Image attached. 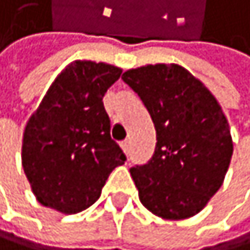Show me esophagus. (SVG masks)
I'll return each instance as SVG.
<instances>
[{
	"mask_svg": "<svg viewBox=\"0 0 250 250\" xmlns=\"http://www.w3.org/2000/svg\"><path fill=\"white\" fill-rule=\"evenodd\" d=\"M121 147H123L124 153H126V155H129V150H130V141H129V140L123 141V143H121Z\"/></svg>",
	"mask_w": 250,
	"mask_h": 250,
	"instance_id": "esophagus-1",
	"label": "esophagus"
}]
</instances>
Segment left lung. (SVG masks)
I'll use <instances>...</instances> for the list:
<instances>
[{
	"instance_id": "1",
	"label": "left lung",
	"mask_w": 250,
	"mask_h": 250,
	"mask_svg": "<svg viewBox=\"0 0 250 250\" xmlns=\"http://www.w3.org/2000/svg\"><path fill=\"white\" fill-rule=\"evenodd\" d=\"M121 78L138 93L157 130L152 158L130 169L140 201L164 220L197 215L221 188L233 152L221 106L178 64H147Z\"/></svg>"
}]
</instances>
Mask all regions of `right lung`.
Returning <instances> with one entry per match:
<instances>
[{
    "label": "right lung",
    "instance_id": "obj_1",
    "mask_svg": "<svg viewBox=\"0 0 250 250\" xmlns=\"http://www.w3.org/2000/svg\"><path fill=\"white\" fill-rule=\"evenodd\" d=\"M121 72L106 62H70L29 118L22 169L42 206L67 215L87 209L100 198L110 172L126 161L110 138L103 104Z\"/></svg>",
    "mask_w": 250,
    "mask_h": 250
}]
</instances>
